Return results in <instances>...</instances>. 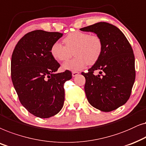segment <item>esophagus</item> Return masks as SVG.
Segmentation results:
<instances>
[{
	"label": "esophagus",
	"mask_w": 146,
	"mask_h": 146,
	"mask_svg": "<svg viewBox=\"0 0 146 146\" xmlns=\"http://www.w3.org/2000/svg\"><path fill=\"white\" fill-rule=\"evenodd\" d=\"M79 74V71H73L72 72V76L73 77H76L77 75Z\"/></svg>",
	"instance_id": "1"
}]
</instances>
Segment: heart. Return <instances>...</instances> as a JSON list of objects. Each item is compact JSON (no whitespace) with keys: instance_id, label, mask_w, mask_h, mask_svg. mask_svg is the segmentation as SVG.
Listing matches in <instances>:
<instances>
[{"instance_id":"b5f03b06","label":"heart","mask_w":146,"mask_h":146,"mask_svg":"<svg viewBox=\"0 0 146 146\" xmlns=\"http://www.w3.org/2000/svg\"><path fill=\"white\" fill-rule=\"evenodd\" d=\"M65 46L55 42L50 48L52 57L57 61H65L71 57L74 59L63 63L66 70L82 69L88 65H93L98 61L102 53L103 44L100 36L89 35L81 31H75L66 36L63 39Z\"/></svg>"}]
</instances>
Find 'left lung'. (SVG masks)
<instances>
[{"label": "left lung", "mask_w": 146, "mask_h": 146, "mask_svg": "<svg viewBox=\"0 0 146 146\" xmlns=\"http://www.w3.org/2000/svg\"><path fill=\"white\" fill-rule=\"evenodd\" d=\"M92 32L102 40L103 48L98 61L82 72L87 100L95 108L111 111L129 100L135 78V57L131 44L117 27L100 22L80 29ZM100 70V75L93 72Z\"/></svg>", "instance_id": "left-lung-1"}]
</instances>
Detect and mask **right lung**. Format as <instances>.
<instances>
[{"instance_id": "obj_1", "label": "right lung", "mask_w": 146, "mask_h": 146, "mask_svg": "<svg viewBox=\"0 0 146 146\" xmlns=\"http://www.w3.org/2000/svg\"><path fill=\"white\" fill-rule=\"evenodd\" d=\"M63 33L36 30L17 42L11 58V79L20 102L31 114L40 118L56 115L65 101L64 83L72 78L66 70L56 73L59 63L50 48Z\"/></svg>"}]
</instances>
